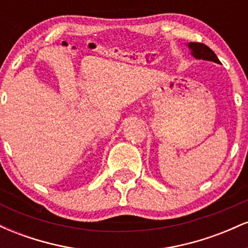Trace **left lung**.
<instances>
[{"instance_id":"obj_1","label":"left lung","mask_w":248,"mask_h":248,"mask_svg":"<svg viewBox=\"0 0 248 248\" xmlns=\"http://www.w3.org/2000/svg\"><path fill=\"white\" fill-rule=\"evenodd\" d=\"M189 47L191 50V55L197 59H204V61H210L215 62H220L219 59L216 56V53L210 49L209 46H206L203 43H189Z\"/></svg>"}]
</instances>
